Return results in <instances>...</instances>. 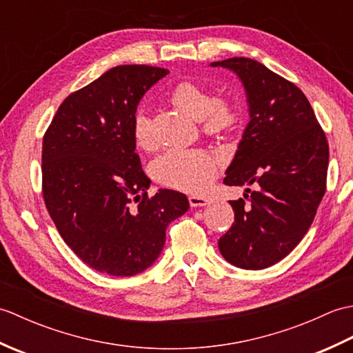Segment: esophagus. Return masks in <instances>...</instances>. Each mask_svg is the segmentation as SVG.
Returning a JSON list of instances; mask_svg holds the SVG:
<instances>
[{
	"instance_id": "1",
	"label": "esophagus",
	"mask_w": 353,
	"mask_h": 353,
	"mask_svg": "<svg viewBox=\"0 0 353 353\" xmlns=\"http://www.w3.org/2000/svg\"><path fill=\"white\" fill-rule=\"evenodd\" d=\"M211 201H209L206 197H200V196H190V205L192 208H203L208 206Z\"/></svg>"
}]
</instances>
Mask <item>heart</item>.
Instances as JSON below:
<instances>
[{
    "label": "heart",
    "instance_id": "b5f03b06",
    "mask_svg": "<svg viewBox=\"0 0 353 353\" xmlns=\"http://www.w3.org/2000/svg\"><path fill=\"white\" fill-rule=\"evenodd\" d=\"M171 103L185 114L203 123L208 133H221L236 123L238 110L230 101L214 100L211 91L194 81H181L170 92ZM134 141L141 148L153 145L152 119L139 110L133 121ZM219 170L216 157L199 148L172 147L157 156L152 171L156 181L172 188L199 192L208 188Z\"/></svg>",
    "mask_w": 353,
    "mask_h": 353
}]
</instances>
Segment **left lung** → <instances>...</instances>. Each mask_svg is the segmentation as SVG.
<instances>
[{
	"instance_id": "left-lung-1",
	"label": "left lung",
	"mask_w": 353,
	"mask_h": 353,
	"mask_svg": "<svg viewBox=\"0 0 353 353\" xmlns=\"http://www.w3.org/2000/svg\"><path fill=\"white\" fill-rule=\"evenodd\" d=\"M211 66L235 74L249 106V123L224 177L229 186H245L249 203L229 201L235 221L219 249L232 265L262 270L294 250L312 224L326 190L327 141L308 99L291 81L249 57Z\"/></svg>"
}]
</instances>
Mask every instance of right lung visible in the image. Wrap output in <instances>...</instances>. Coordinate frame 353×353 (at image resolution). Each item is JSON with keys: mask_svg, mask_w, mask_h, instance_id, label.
Listing matches in <instances>:
<instances>
[{"mask_svg": "<svg viewBox=\"0 0 353 353\" xmlns=\"http://www.w3.org/2000/svg\"><path fill=\"white\" fill-rule=\"evenodd\" d=\"M167 74L115 66L71 94L43 137L45 205L63 241L97 272L134 276L152 267L168 224L190 209L182 192L147 196L152 182L134 152L138 104Z\"/></svg>", "mask_w": 353, "mask_h": 353, "instance_id": "right-lung-1", "label": "right lung"}]
</instances>
